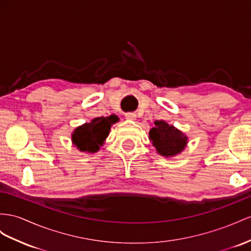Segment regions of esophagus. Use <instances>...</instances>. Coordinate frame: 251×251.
Returning <instances> with one entry per match:
<instances>
[{"label": "esophagus", "instance_id": "1", "mask_svg": "<svg viewBox=\"0 0 251 251\" xmlns=\"http://www.w3.org/2000/svg\"><path fill=\"white\" fill-rule=\"evenodd\" d=\"M125 118H126L127 120H129V121H133V120H136L137 115L134 114V113H132V112H128V113L125 114Z\"/></svg>", "mask_w": 251, "mask_h": 251}]
</instances>
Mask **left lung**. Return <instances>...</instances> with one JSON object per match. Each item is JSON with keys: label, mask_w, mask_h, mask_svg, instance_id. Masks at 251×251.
<instances>
[{"label": "left lung", "mask_w": 251, "mask_h": 251, "mask_svg": "<svg viewBox=\"0 0 251 251\" xmlns=\"http://www.w3.org/2000/svg\"><path fill=\"white\" fill-rule=\"evenodd\" d=\"M149 138L159 155L168 158L180 153L188 144V137L164 121H155Z\"/></svg>", "instance_id": "left-lung-1"}]
</instances>
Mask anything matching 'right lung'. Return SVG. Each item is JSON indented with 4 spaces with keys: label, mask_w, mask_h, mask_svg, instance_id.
Instances as JSON below:
<instances>
[{
    "label": "right lung",
    "mask_w": 251,
    "mask_h": 251,
    "mask_svg": "<svg viewBox=\"0 0 251 251\" xmlns=\"http://www.w3.org/2000/svg\"><path fill=\"white\" fill-rule=\"evenodd\" d=\"M117 115L93 119L90 123L78 126L72 133V142L80 151L95 152L104 144L111 126L117 123Z\"/></svg>",
    "instance_id": "1"
}]
</instances>
